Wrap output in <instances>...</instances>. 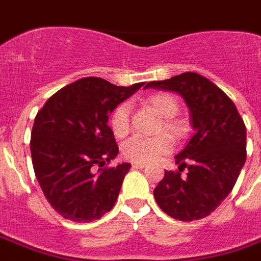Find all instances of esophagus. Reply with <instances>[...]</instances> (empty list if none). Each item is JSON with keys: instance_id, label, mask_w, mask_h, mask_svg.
I'll list each match as a JSON object with an SVG mask.
<instances>
[{"instance_id": "esophagus-1", "label": "esophagus", "mask_w": 261, "mask_h": 261, "mask_svg": "<svg viewBox=\"0 0 261 261\" xmlns=\"http://www.w3.org/2000/svg\"><path fill=\"white\" fill-rule=\"evenodd\" d=\"M145 167H146V164H142V163H134V164H133V168H134V169H143Z\"/></svg>"}]
</instances>
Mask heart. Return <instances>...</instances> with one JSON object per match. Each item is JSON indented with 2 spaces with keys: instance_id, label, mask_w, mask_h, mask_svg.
Masks as SVG:
<instances>
[{
  "instance_id": "b5f03b06",
  "label": "heart",
  "mask_w": 261,
  "mask_h": 261,
  "mask_svg": "<svg viewBox=\"0 0 261 261\" xmlns=\"http://www.w3.org/2000/svg\"><path fill=\"white\" fill-rule=\"evenodd\" d=\"M145 106L154 111L163 118L160 131L165 130L174 138H182L190 130V124L181 116H176L178 111V101L173 94L167 92H157L145 100ZM111 128L118 138H123L130 131V107L127 102L119 104L111 114ZM173 147L172 138L168 134H161L153 138L131 137L123 143V155L133 163H151L161 155L168 154Z\"/></svg>"
}]
</instances>
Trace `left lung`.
I'll return each mask as SVG.
<instances>
[{"mask_svg": "<svg viewBox=\"0 0 261 261\" xmlns=\"http://www.w3.org/2000/svg\"><path fill=\"white\" fill-rule=\"evenodd\" d=\"M146 88L171 90L191 111L194 135L176 155L178 172L165 171L154 188L160 208L178 221L210 215L230 194L247 159V128L234 102L206 77L187 71ZM187 167L186 176L181 174Z\"/></svg>", "mask_w": 261, "mask_h": 261, "instance_id": "1", "label": "left lung"}]
</instances>
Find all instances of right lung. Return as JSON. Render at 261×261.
I'll return each mask as SVG.
<instances>
[{
	"instance_id": "1",
	"label": "right lung",
	"mask_w": 261,
	"mask_h": 261,
	"mask_svg": "<svg viewBox=\"0 0 261 261\" xmlns=\"http://www.w3.org/2000/svg\"><path fill=\"white\" fill-rule=\"evenodd\" d=\"M142 85L116 87L85 77L59 89L36 114L31 133L35 176L65 219L92 222L114 207L131 165L106 167L119 153L108 118Z\"/></svg>"
}]
</instances>
